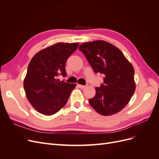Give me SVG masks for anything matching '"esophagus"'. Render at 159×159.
I'll return each instance as SVG.
<instances>
[{
  "mask_svg": "<svg viewBox=\"0 0 159 159\" xmlns=\"http://www.w3.org/2000/svg\"><path fill=\"white\" fill-rule=\"evenodd\" d=\"M78 87H79L80 89H84V88H85V85H80V84H78Z\"/></svg>",
  "mask_w": 159,
  "mask_h": 159,
  "instance_id": "1",
  "label": "esophagus"
}]
</instances>
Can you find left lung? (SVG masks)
<instances>
[{
  "mask_svg": "<svg viewBox=\"0 0 159 159\" xmlns=\"http://www.w3.org/2000/svg\"><path fill=\"white\" fill-rule=\"evenodd\" d=\"M79 50L84 53L95 73L103 74V84L96 88L89 103L104 116L119 112L135 91L132 64L116 46L103 40L85 42Z\"/></svg>",
  "mask_w": 159,
  "mask_h": 159,
  "instance_id": "left-lung-1",
  "label": "left lung"
}]
</instances>
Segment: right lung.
Here are the masks:
<instances>
[{
    "instance_id": "1",
    "label": "right lung",
    "mask_w": 159,
    "mask_h": 159,
    "mask_svg": "<svg viewBox=\"0 0 159 159\" xmlns=\"http://www.w3.org/2000/svg\"><path fill=\"white\" fill-rule=\"evenodd\" d=\"M78 46V43H57L40 50L30 60L24 88L29 102L38 112L54 115L68 102L76 85L60 81L57 78L66 75V62Z\"/></svg>"
}]
</instances>
